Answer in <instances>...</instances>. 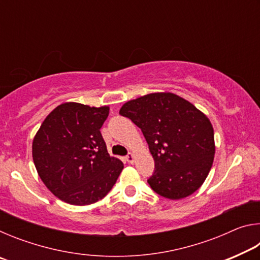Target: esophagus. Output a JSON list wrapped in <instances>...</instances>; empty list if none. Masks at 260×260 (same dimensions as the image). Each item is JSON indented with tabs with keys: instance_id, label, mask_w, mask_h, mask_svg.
Listing matches in <instances>:
<instances>
[{
	"instance_id": "esophagus-1",
	"label": "esophagus",
	"mask_w": 260,
	"mask_h": 260,
	"mask_svg": "<svg viewBox=\"0 0 260 260\" xmlns=\"http://www.w3.org/2000/svg\"><path fill=\"white\" fill-rule=\"evenodd\" d=\"M126 160H127V162H129V164H133L135 160V156L133 155V153H128V155L126 156Z\"/></svg>"
}]
</instances>
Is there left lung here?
I'll return each mask as SVG.
<instances>
[{"label": "left lung", "mask_w": 260, "mask_h": 260, "mask_svg": "<svg viewBox=\"0 0 260 260\" xmlns=\"http://www.w3.org/2000/svg\"><path fill=\"white\" fill-rule=\"evenodd\" d=\"M119 113L141 128L155 160L148 183L158 195L181 200L195 192L212 167L214 133L209 118L172 93L148 94Z\"/></svg>", "instance_id": "obj_1"}]
</instances>
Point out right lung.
Returning a JSON list of instances; mask_svg holds the SVG:
<instances>
[{"label": "right lung", "mask_w": 260, "mask_h": 260, "mask_svg": "<svg viewBox=\"0 0 260 260\" xmlns=\"http://www.w3.org/2000/svg\"><path fill=\"white\" fill-rule=\"evenodd\" d=\"M109 107L68 102L48 114L34 136L32 155L39 177L65 203L89 205L111 190L124 169L109 155L101 127Z\"/></svg>", "instance_id": "add662e5"}]
</instances>
